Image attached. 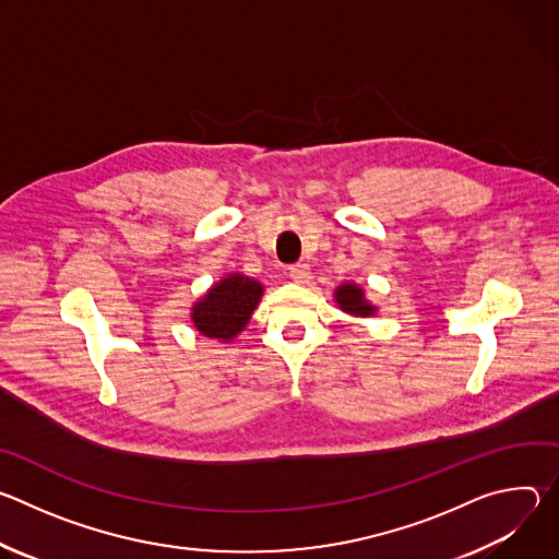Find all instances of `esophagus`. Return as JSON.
Returning a JSON list of instances; mask_svg holds the SVG:
<instances>
[{"label": "esophagus", "instance_id": "obj_1", "mask_svg": "<svg viewBox=\"0 0 559 559\" xmlns=\"http://www.w3.org/2000/svg\"><path fill=\"white\" fill-rule=\"evenodd\" d=\"M289 278L296 281V283H300V285H305V283L311 278V272H309V267H307L305 263H298V265H292V267H289Z\"/></svg>", "mask_w": 559, "mask_h": 559}]
</instances>
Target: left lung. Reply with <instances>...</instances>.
<instances>
[{"label":"left lung","instance_id":"left-lung-1","mask_svg":"<svg viewBox=\"0 0 559 559\" xmlns=\"http://www.w3.org/2000/svg\"><path fill=\"white\" fill-rule=\"evenodd\" d=\"M334 298L338 302V307L352 316H360V318H369L376 313V307L365 298V292L360 285L356 283H343L341 287H336Z\"/></svg>","mask_w":559,"mask_h":559}]
</instances>
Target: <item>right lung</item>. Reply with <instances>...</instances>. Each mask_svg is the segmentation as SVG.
<instances>
[{
    "mask_svg": "<svg viewBox=\"0 0 559 559\" xmlns=\"http://www.w3.org/2000/svg\"><path fill=\"white\" fill-rule=\"evenodd\" d=\"M261 296L263 285L259 281L227 274L192 305V323L199 334L227 343L246 330Z\"/></svg>",
    "mask_w": 559,
    "mask_h": 559,
    "instance_id": "obj_1",
    "label": "right lung"
}]
</instances>
